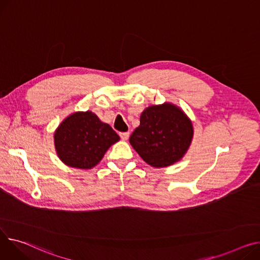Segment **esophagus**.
I'll list each match as a JSON object with an SVG mask.
<instances>
[{
	"instance_id": "esophagus-1",
	"label": "esophagus",
	"mask_w": 260,
	"mask_h": 260,
	"mask_svg": "<svg viewBox=\"0 0 260 260\" xmlns=\"http://www.w3.org/2000/svg\"><path fill=\"white\" fill-rule=\"evenodd\" d=\"M129 137V133L125 132V133H120V138L122 139L123 141H126Z\"/></svg>"
}]
</instances>
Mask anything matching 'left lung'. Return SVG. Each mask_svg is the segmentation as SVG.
<instances>
[{"label":"left lung","instance_id":"left-lung-1","mask_svg":"<svg viewBox=\"0 0 260 260\" xmlns=\"http://www.w3.org/2000/svg\"><path fill=\"white\" fill-rule=\"evenodd\" d=\"M193 137L192 122L177 106L165 102L146 108L129 143L150 166L167 167L180 161Z\"/></svg>","mask_w":260,"mask_h":260}]
</instances>
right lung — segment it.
Returning <instances> with one entry per match:
<instances>
[{"label":"right lung","mask_w":260,"mask_h":260,"mask_svg":"<svg viewBox=\"0 0 260 260\" xmlns=\"http://www.w3.org/2000/svg\"><path fill=\"white\" fill-rule=\"evenodd\" d=\"M119 140L117 133L90 111L68 116L54 133L58 158L66 165L79 169L96 166Z\"/></svg>","instance_id":"add662e5"}]
</instances>
